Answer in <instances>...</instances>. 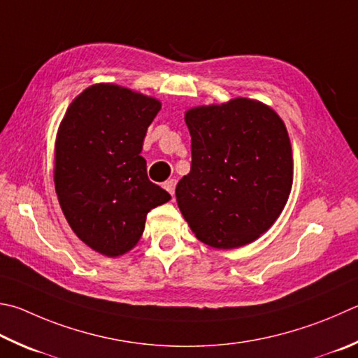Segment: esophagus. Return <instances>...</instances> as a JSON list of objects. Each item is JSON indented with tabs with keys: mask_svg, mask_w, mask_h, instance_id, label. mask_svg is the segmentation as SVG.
<instances>
[{
	"mask_svg": "<svg viewBox=\"0 0 358 358\" xmlns=\"http://www.w3.org/2000/svg\"><path fill=\"white\" fill-rule=\"evenodd\" d=\"M175 185H177V181H175L173 178L172 180H167L164 183V189L171 194V196H173L175 194Z\"/></svg>",
	"mask_w": 358,
	"mask_h": 358,
	"instance_id": "34e87169",
	"label": "esophagus"
}]
</instances>
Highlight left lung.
Returning <instances> with one entry per match:
<instances>
[{"instance_id": "8db88e82", "label": "left lung", "mask_w": 358, "mask_h": 358, "mask_svg": "<svg viewBox=\"0 0 358 358\" xmlns=\"http://www.w3.org/2000/svg\"><path fill=\"white\" fill-rule=\"evenodd\" d=\"M191 172L175 196L194 235L236 249L268 231L287 205L292 152L283 120L262 101L233 99L185 114Z\"/></svg>"}]
</instances>
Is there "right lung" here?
<instances>
[{
	"label": "right lung",
	"mask_w": 358,
	"mask_h": 358,
	"mask_svg": "<svg viewBox=\"0 0 358 358\" xmlns=\"http://www.w3.org/2000/svg\"><path fill=\"white\" fill-rule=\"evenodd\" d=\"M161 103L117 84L76 96L57 129L55 187L71 230L90 249L119 257L138 244L147 213L171 194L147 177L142 144Z\"/></svg>",
	"instance_id": "right-lung-1"
}]
</instances>
